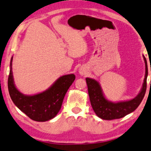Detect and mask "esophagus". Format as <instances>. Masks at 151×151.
I'll return each instance as SVG.
<instances>
[{
	"mask_svg": "<svg viewBox=\"0 0 151 151\" xmlns=\"http://www.w3.org/2000/svg\"><path fill=\"white\" fill-rule=\"evenodd\" d=\"M79 74H81V75H83V74H86L85 70H84L83 68H81V69L79 70Z\"/></svg>",
	"mask_w": 151,
	"mask_h": 151,
	"instance_id": "esophagus-1",
	"label": "esophagus"
}]
</instances>
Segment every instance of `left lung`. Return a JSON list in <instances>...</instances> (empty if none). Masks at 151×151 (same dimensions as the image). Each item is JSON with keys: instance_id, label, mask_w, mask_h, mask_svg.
<instances>
[{"instance_id": "left-lung-1", "label": "left lung", "mask_w": 151, "mask_h": 151, "mask_svg": "<svg viewBox=\"0 0 151 151\" xmlns=\"http://www.w3.org/2000/svg\"><path fill=\"white\" fill-rule=\"evenodd\" d=\"M145 62V78L139 93L133 99L119 102H112L104 95L103 90L99 82L91 78H86L88 94L90 104L95 114L102 119L112 120L120 119L127 114L131 113L139 106L145 95L146 90V79L148 77L147 61L143 55Z\"/></svg>"}]
</instances>
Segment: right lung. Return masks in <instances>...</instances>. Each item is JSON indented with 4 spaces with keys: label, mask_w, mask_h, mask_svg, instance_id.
<instances>
[{
    "label": "right lung",
    "mask_w": 151,
    "mask_h": 151,
    "mask_svg": "<svg viewBox=\"0 0 151 151\" xmlns=\"http://www.w3.org/2000/svg\"><path fill=\"white\" fill-rule=\"evenodd\" d=\"M12 60L13 57L10 61L8 90L14 104L34 121L46 122L53 119L61 109L64 96L75 79V75L70 74L61 76L43 92L26 95L21 93L15 86L12 73Z\"/></svg>",
    "instance_id": "right-lung-1"
}]
</instances>
